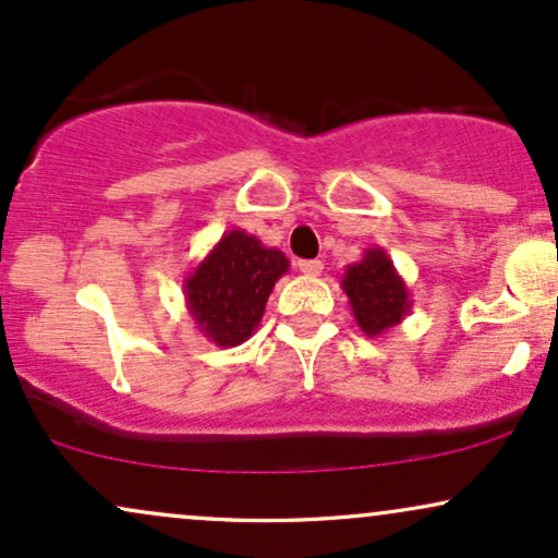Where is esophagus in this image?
<instances>
[{
	"label": "esophagus",
	"instance_id": "1",
	"mask_svg": "<svg viewBox=\"0 0 558 558\" xmlns=\"http://www.w3.org/2000/svg\"><path fill=\"white\" fill-rule=\"evenodd\" d=\"M299 270L304 275H310V278H317V275L323 272V262H319V259H301Z\"/></svg>",
	"mask_w": 558,
	"mask_h": 558
}]
</instances>
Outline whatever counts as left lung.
<instances>
[{"instance_id":"obj_1","label":"left lung","mask_w":558,"mask_h":558,"mask_svg":"<svg viewBox=\"0 0 558 558\" xmlns=\"http://www.w3.org/2000/svg\"><path fill=\"white\" fill-rule=\"evenodd\" d=\"M341 288L349 296L356 325L369 338L396 328L412 312V293L380 246L367 248L360 262L345 267Z\"/></svg>"}]
</instances>
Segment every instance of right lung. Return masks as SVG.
Listing matches in <instances>:
<instances>
[{"instance_id":"add662e5","label":"right lung","mask_w":558,"mask_h":558,"mask_svg":"<svg viewBox=\"0 0 558 558\" xmlns=\"http://www.w3.org/2000/svg\"><path fill=\"white\" fill-rule=\"evenodd\" d=\"M288 267L280 248L241 228L228 230L185 275V310L207 341L222 349L241 345L259 328L267 299Z\"/></svg>"}]
</instances>
